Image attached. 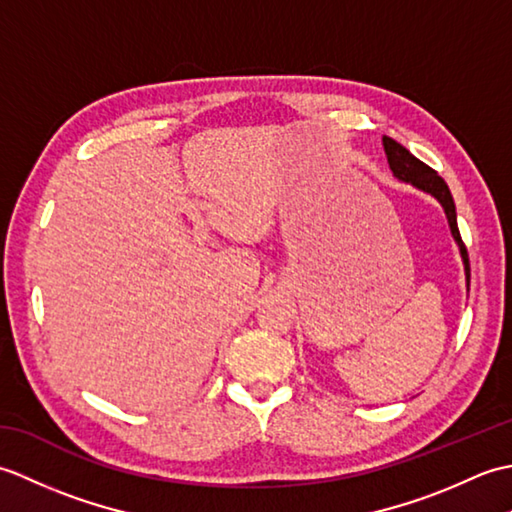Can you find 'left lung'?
<instances>
[{"label": "left lung", "instance_id": "1", "mask_svg": "<svg viewBox=\"0 0 512 512\" xmlns=\"http://www.w3.org/2000/svg\"><path fill=\"white\" fill-rule=\"evenodd\" d=\"M383 147H385V154H387V162H389V169L400 182H409L413 187L429 193L436 198L444 213H447V220L451 226V235L455 239V244L460 248V255H462V262H464V275H466V288L471 286V266H469V253H466V246L460 237V228H458V215H455V202H453V195L447 187V182H444L438 171H433L429 165H424L422 160H418L416 156L411 154L409 149L402 147L400 143H396L394 138L383 136Z\"/></svg>", "mask_w": 512, "mask_h": 512}]
</instances>
